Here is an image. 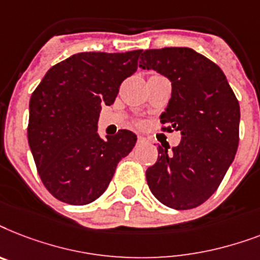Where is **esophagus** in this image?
<instances>
[{"instance_id":"34e87169","label":"esophagus","mask_w":260,"mask_h":260,"mask_svg":"<svg viewBox=\"0 0 260 260\" xmlns=\"http://www.w3.org/2000/svg\"><path fill=\"white\" fill-rule=\"evenodd\" d=\"M147 142V140L146 138H145V137H138V138H137V143H138V145H143V143H146Z\"/></svg>"}]
</instances>
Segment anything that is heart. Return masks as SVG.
<instances>
[{
	"mask_svg": "<svg viewBox=\"0 0 260 260\" xmlns=\"http://www.w3.org/2000/svg\"><path fill=\"white\" fill-rule=\"evenodd\" d=\"M142 123H140V122H137V126H141Z\"/></svg>",
	"mask_w": 260,
	"mask_h": 260,
	"instance_id": "obj_1",
	"label": "heart"
}]
</instances>
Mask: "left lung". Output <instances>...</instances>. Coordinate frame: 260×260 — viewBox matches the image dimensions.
<instances>
[{
    "instance_id": "1",
    "label": "left lung",
    "mask_w": 260,
    "mask_h": 260,
    "mask_svg": "<svg viewBox=\"0 0 260 260\" xmlns=\"http://www.w3.org/2000/svg\"><path fill=\"white\" fill-rule=\"evenodd\" d=\"M140 63L172 82L161 130L182 136L172 153L158 146L157 162L146 170L147 185L169 208H196L219 188L235 158L239 102L219 66L190 48L147 49Z\"/></svg>"
}]
</instances>
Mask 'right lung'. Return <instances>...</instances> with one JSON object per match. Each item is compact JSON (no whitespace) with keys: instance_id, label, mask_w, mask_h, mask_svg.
Here are the masks:
<instances>
[{"instance_id":"add662e5","label":"right lung","mask_w":260,"mask_h":260,"mask_svg":"<svg viewBox=\"0 0 260 260\" xmlns=\"http://www.w3.org/2000/svg\"><path fill=\"white\" fill-rule=\"evenodd\" d=\"M142 49L82 52L55 64L29 102L28 142L37 172L57 200L86 205L105 192L137 136L96 133L103 106L113 105L124 79L138 68Z\"/></svg>"}]
</instances>
